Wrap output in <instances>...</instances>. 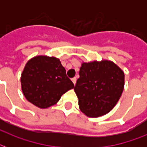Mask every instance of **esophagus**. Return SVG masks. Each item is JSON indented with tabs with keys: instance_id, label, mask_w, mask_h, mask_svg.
Masks as SVG:
<instances>
[{
	"instance_id": "34e87169",
	"label": "esophagus",
	"mask_w": 147,
	"mask_h": 147,
	"mask_svg": "<svg viewBox=\"0 0 147 147\" xmlns=\"http://www.w3.org/2000/svg\"><path fill=\"white\" fill-rule=\"evenodd\" d=\"M71 81H72V82H73L74 85H76V81H77V78L76 77H74V78H71Z\"/></svg>"
}]
</instances>
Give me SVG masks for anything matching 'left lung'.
I'll list each match as a JSON object with an SVG mask.
<instances>
[{"label":"left lung","mask_w":147,"mask_h":147,"mask_svg":"<svg viewBox=\"0 0 147 147\" xmlns=\"http://www.w3.org/2000/svg\"><path fill=\"white\" fill-rule=\"evenodd\" d=\"M74 88L82 111L90 117L107 114L116 105L124 87V73L111 61L83 62Z\"/></svg>","instance_id":"obj_1"}]
</instances>
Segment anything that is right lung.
Wrapping results in <instances>:
<instances>
[{
    "instance_id": "add662e5",
    "label": "right lung",
    "mask_w": 147,
    "mask_h": 147,
    "mask_svg": "<svg viewBox=\"0 0 147 147\" xmlns=\"http://www.w3.org/2000/svg\"><path fill=\"white\" fill-rule=\"evenodd\" d=\"M21 88L26 100L40 108L55 105L74 84L59 59L47 55L32 58L21 75Z\"/></svg>"
}]
</instances>
